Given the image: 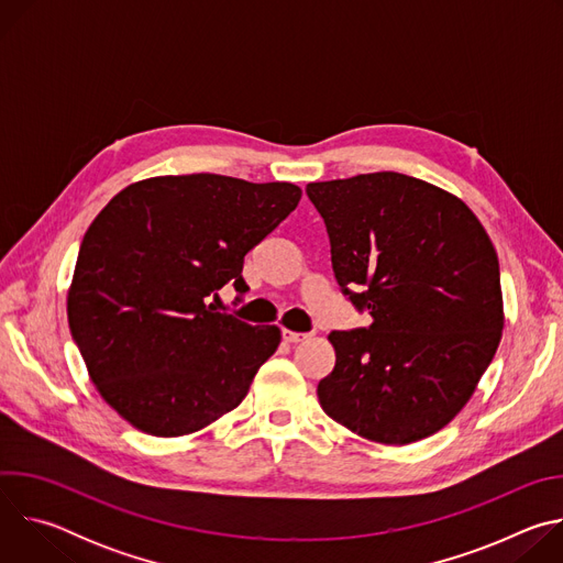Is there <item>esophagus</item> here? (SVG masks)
Instances as JSON below:
<instances>
[{
	"label": "esophagus",
	"mask_w": 563,
	"mask_h": 563,
	"mask_svg": "<svg viewBox=\"0 0 563 563\" xmlns=\"http://www.w3.org/2000/svg\"><path fill=\"white\" fill-rule=\"evenodd\" d=\"M283 339L287 343H302L309 339V334H302V332H291V330H283Z\"/></svg>",
	"instance_id": "34e87169"
}]
</instances>
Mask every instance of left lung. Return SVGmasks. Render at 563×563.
Returning <instances> with one entry per match:
<instances>
[{"label":"left lung","mask_w":563,"mask_h":563,"mask_svg":"<svg viewBox=\"0 0 563 563\" xmlns=\"http://www.w3.org/2000/svg\"><path fill=\"white\" fill-rule=\"evenodd\" d=\"M339 285L372 325L332 332L336 365L318 400L354 434L406 445L470 400L504 332L499 258L472 209L396 174L309 183Z\"/></svg>","instance_id":"8db88e82"}]
</instances>
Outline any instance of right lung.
<instances>
[{"label": "right lung", "instance_id": "add662e5", "mask_svg": "<svg viewBox=\"0 0 563 563\" xmlns=\"http://www.w3.org/2000/svg\"><path fill=\"white\" fill-rule=\"evenodd\" d=\"M291 183L216 174L129 185L85 233L66 298L68 328L107 404L135 430L183 437L243 404L278 350L276 325L216 311L243 261L296 207Z\"/></svg>", "mask_w": 563, "mask_h": 563}]
</instances>
